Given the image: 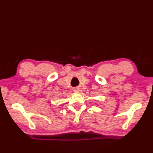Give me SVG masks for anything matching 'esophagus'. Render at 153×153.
Returning a JSON list of instances; mask_svg holds the SVG:
<instances>
[{"instance_id":"1","label":"esophagus","mask_w":153,"mask_h":153,"mask_svg":"<svg viewBox=\"0 0 153 153\" xmlns=\"http://www.w3.org/2000/svg\"><path fill=\"white\" fill-rule=\"evenodd\" d=\"M74 91L75 92H79V89H78V88H75L74 89Z\"/></svg>"}]
</instances>
